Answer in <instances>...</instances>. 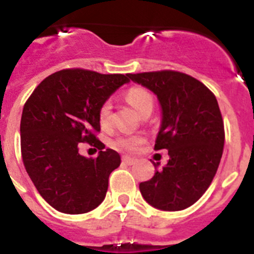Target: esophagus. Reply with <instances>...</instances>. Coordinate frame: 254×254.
I'll return each instance as SVG.
<instances>
[{
    "label": "esophagus",
    "mask_w": 254,
    "mask_h": 254,
    "mask_svg": "<svg viewBox=\"0 0 254 254\" xmlns=\"http://www.w3.org/2000/svg\"><path fill=\"white\" fill-rule=\"evenodd\" d=\"M123 163L127 164V165H133L134 163H136V159L131 158V156H123Z\"/></svg>",
    "instance_id": "obj_1"
}]
</instances>
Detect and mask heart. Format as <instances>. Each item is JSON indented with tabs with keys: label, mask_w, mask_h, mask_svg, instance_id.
Here are the masks:
<instances>
[{
	"label": "heart",
	"mask_w": 254,
	"mask_h": 254,
	"mask_svg": "<svg viewBox=\"0 0 254 254\" xmlns=\"http://www.w3.org/2000/svg\"><path fill=\"white\" fill-rule=\"evenodd\" d=\"M126 100L128 102V104L140 116H142L146 112H152V107H154L152 95L147 90L142 89V87H132V89H129L126 93ZM109 117H111V103L105 102L99 109L100 123L102 125L108 123ZM142 141L143 140L141 136H123V137H120L116 141V145L118 147H122V149L132 151V150L137 149Z\"/></svg>",
	"instance_id": "1"
}]
</instances>
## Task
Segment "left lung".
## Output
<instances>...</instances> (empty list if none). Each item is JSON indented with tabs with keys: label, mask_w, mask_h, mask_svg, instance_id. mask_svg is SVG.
<instances>
[{
	"label": "left lung",
	"mask_w": 254,
	"mask_h": 254,
	"mask_svg": "<svg viewBox=\"0 0 254 254\" xmlns=\"http://www.w3.org/2000/svg\"><path fill=\"white\" fill-rule=\"evenodd\" d=\"M129 80L156 95L161 122L155 150L167 149L169 161L140 183L149 205L181 211L198 201L211 185L223 155L224 122L215 95L194 77L177 71L129 73Z\"/></svg>",
	"instance_id": "obj_1"
}]
</instances>
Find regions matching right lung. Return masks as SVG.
<instances>
[{"instance_id": "obj_1", "label": "right lung", "mask_w": 254, "mask_h": 254, "mask_svg": "<svg viewBox=\"0 0 254 254\" xmlns=\"http://www.w3.org/2000/svg\"><path fill=\"white\" fill-rule=\"evenodd\" d=\"M127 82V75L120 73L62 69L44 78L24 105L22 161L40 196L60 212L85 214L105 198L121 156L105 149L94 132L100 131V107ZM84 140L101 150L95 159L78 154Z\"/></svg>"}]
</instances>
